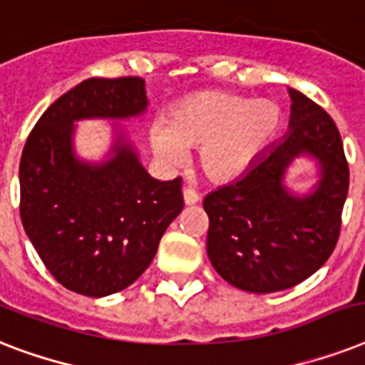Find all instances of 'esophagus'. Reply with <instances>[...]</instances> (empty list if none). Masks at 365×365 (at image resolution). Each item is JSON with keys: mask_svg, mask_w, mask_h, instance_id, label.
I'll list each match as a JSON object with an SVG mask.
<instances>
[{"mask_svg": "<svg viewBox=\"0 0 365 365\" xmlns=\"http://www.w3.org/2000/svg\"><path fill=\"white\" fill-rule=\"evenodd\" d=\"M199 200H200V195L197 193V191H195V189H191V187H183V202H185V205H187V206L197 205V202H199Z\"/></svg>", "mask_w": 365, "mask_h": 365, "instance_id": "esophagus-1", "label": "esophagus"}]
</instances>
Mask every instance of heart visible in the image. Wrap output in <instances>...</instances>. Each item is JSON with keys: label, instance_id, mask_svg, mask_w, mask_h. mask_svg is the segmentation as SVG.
Masks as SVG:
<instances>
[{"label": "heart", "instance_id": "obj_1", "mask_svg": "<svg viewBox=\"0 0 365 365\" xmlns=\"http://www.w3.org/2000/svg\"><path fill=\"white\" fill-rule=\"evenodd\" d=\"M280 125L282 111L272 100L205 91L180 102L168 125L153 126L149 143L168 165H180L185 149H199L202 174L214 182H229L254 163Z\"/></svg>", "mask_w": 365, "mask_h": 365}]
</instances>
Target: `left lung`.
Wrapping results in <instances>:
<instances>
[{
  "mask_svg": "<svg viewBox=\"0 0 365 365\" xmlns=\"http://www.w3.org/2000/svg\"><path fill=\"white\" fill-rule=\"evenodd\" d=\"M289 98L288 134L202 202L212 265L223 280L252 294L294 288L328 261L349 193V163L334 119L295 88ZM303 153L317 157L323 178L311 195L297 197L283 187V176Z\"/></svg>",
  "mask_w": 365,
  "mask_h": 365,
  "instance_id": "8db88e82",
  "label": "left lung"
}]
</instances>
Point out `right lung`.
I'll use <instances>...</instances> for the list:
<instances>
[{
  "label": "right lung",
  "mask_w": 365,
  "mask_h": 365,
  "mask_svg": "<svg viewBox=\"0 0 365 365\" xmlns=\"http://www.w3.org/2000/svg\"><path fill=\"white\" fill-rule=\"evenodd\" d=\"M142 77L85 79L39 117L20 157V220L48 272L88 297L121 292L153 261L182 212V178L155 180L123 136L113 159L88 165L71 149L73 121L145 111Z\"/></svg>",
  "instance_id": "right-lung-1"
}]
</instances>
